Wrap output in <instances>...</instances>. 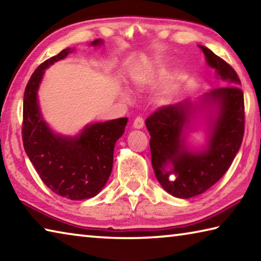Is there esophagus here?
Returning <instances> with one entry per match:
<instances>
[{"label":"esophagus","mask_w":261,"mask_h":261,"mask_svg":"<svg viewBox=\"0 0 261 261\" xmlns=\"http://www.w3.org/2000/svg\"><path fill=\"white\" fill-rule=\"evenodd\" d=\"M144 124H145V122H144V118H143V117H141V116H137V117L135 118L134 126L136 127V129H141V127L144 126Z\"/></svg>","instance_id":"1"}]
</instances>
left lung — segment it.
<instances>
[{"label":"left lung","instance_id":"obj_1","mask_svg":"<svg viewBox=\"0 0 261 261\" xmlns=\"http://www.w3.org/2000/svg\"><path fill=\"white\" fill-rule=\"evenodd\" d=\"M199 47L216 77L228 84L202 98L219 109L206 149L190 152L184 145L183 130L192 113V105L188 100L163 106L146 120L156 178L168 193L183 199L204 193L227 173L240 151L245 126L244 95L238 74L208 48Z\"/></svg>","mask_w":261,"mask_h":261}]
</instances>
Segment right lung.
<instances>
[{"mask_svg":"<svg viewBox=\"0 0 261 261\" xmlns=\"http://www.w3.org/2000/svg\"><path fill=\"white\" fill-rule=\"evenodd\" d=\"M102 40H94L98 46ZM72 49L65 48L35 69L24 92V149L40 178L53 192L71 200L88 199L107 183L113 169L114 146L124 132L127 118H116L87 125L77 137L55 135L39 109L37 92L45 69L64 59Z\"/></svg>","mask_w":261,"mask_h":261,"instance_id":"1","label":"right lung"}]
</instances>
